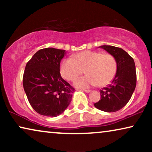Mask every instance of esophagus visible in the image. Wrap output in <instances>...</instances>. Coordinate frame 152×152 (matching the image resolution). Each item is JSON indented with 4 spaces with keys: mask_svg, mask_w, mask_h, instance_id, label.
Here are the masks:
<instances>
[{
    "mask_svg": "<svg viewBox=\"0 0 152 152\" xmlns=\"http://www.w3.org/2000/svg\"><path fill=\"white\" fill-rule=\"evenodd\" d=\"M84 91V92H86V93H89V92H91V90H88V89H84V90H83Z\"/></svg>",
    "mask_w": 152,
    "mask_h": 152,
    "instance_id": "34e87169",
    "label": "esophagus"
}]
</instances>
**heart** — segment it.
I'll return each mask as SVG.
<instances>
[{"mask_svg":"<svg viewBox=\"0 0 152 152\" xmlns=\"http://www.w3.org/2000/svg\"><path fill=\"white\" fill-rule=\"evenodd\" d=\"M84 70L87 75L76 81L77 86H104L111 82L115 77L117 62L111 54L84 50L75 54L72 59H64L60 66L61 77L70 82L75 81L84 73Z\"/></svg>","mask_w":152,"mask_h":152,"instance_id":"heart-1","label":"heart"}]
</instances>
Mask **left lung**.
<instances>
[{"instance_id": "8db88e82", "label": "left lung", "mask_w": 152, "mask_h": 152, "mask_svg": "<svg viewBox=\"0 0 152 152\" xmlns=\"http://www.w3.org/2000/svg\"><path fill=\"white\" fill-rule=\"evenodd\" d=\"M115 57L117 72L111 84L99 91L100 99L94 104L97 109L115 112L123 108L132 96L136 86V72L134 59L120 48L104 45L100 46Z\"/></svg>"}]
</instances>
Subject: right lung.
Masks as SVG:
<instances>
[{"label":"right lung","mask_w":152,"mask_h":152,"mask_svg":"<svg viewBox=\"0 0 152 152\" xmlns=\"http://www.w3.org/2000/svg\"><path fill=\"white\" fill-rule=\"evenodd\" d=\"M65 54L64 50L41 49L26 64L23 77L24 91L30 105L40 115L56 117L71 102L75 88L59 71Z\"/></svg>","instance_id":"right-lung-1"}]
</instances>
